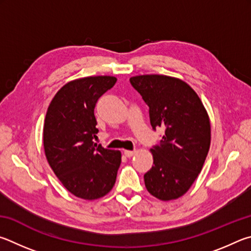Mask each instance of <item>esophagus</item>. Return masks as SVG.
<instances>
[{
    "label": "esophagus",
    "mask_w": 251,
    "mask_h": 251,
    "mask_svg": "<svg viewBox=\"0 0 251 251\" xmlns=\"http://www.w3.org/2000/svg\"><path fill=\"white\" fill-rule=\"evenodd\" d=\"M125 155L126 156V157H131V156H133L134 155V153H135V151H130V150H125Z\"/></svg>",
    "instance_id": "34e87169"
}]
</instances>
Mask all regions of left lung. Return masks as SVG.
<instances>
[{
	"label": "left lung",
	"mask_w": 251,
	"mask_h": 251,
	"mask_svg": "<svg viewBox=\"0 0 251 251\" xmlns=\"http://www.w3.org/2000/svg\"><path fill=\"white\" fill-rule=\"evenodd\" d=\"M150 108L153 129L163 126L160 146L151 149L152 169L144 174L148 192L160 201L183 196L203 169L210 146V121L195 90L165 75L130 78Z\"/></svg>",
	"instance_id": "8db88e82"
}]
</instances>
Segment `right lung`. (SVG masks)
Listing matches in <instances>:
<instances>
[{
  "label": "right lung",
  "instance_id": "1",
  "mask_svg": "<svg viewBox=\"0 0 251 251\" xmlns=\"http://www.w3.org/2000/svg\"><path fill=\"white\" fill-rule=\"evenodd\" d=\"M116 81L113 76L75 79L61 87L48 105L44 152L60 183L79 199H101L116 183L121 152L92 141L98 133L95 105Z\"/></svg>",
  "mask_w": 251,
  "mask_h": 251
}]
</instances>
